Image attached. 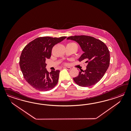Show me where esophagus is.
Listing matches in <instances>:
<instances>
[{
  "mask_svg": "<svg viewBox=\"0 0 131 131\" xmlns=\"http://www.w3.org/2000/svg\"><path fill=\"white\" fill-rule=\"evenodd\" d=\"M64 69H67L68 70H71V67H64Z\"/></svg>",
  "mask_w": 131,
  "mask_h": 131,
  "instance_id": "1",
  "label": "esophagus"
}]
</instances>
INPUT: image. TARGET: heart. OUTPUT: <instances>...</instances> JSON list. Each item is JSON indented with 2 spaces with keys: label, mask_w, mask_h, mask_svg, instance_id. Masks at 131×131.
Masks as SVG:
<instances>
[{
  "label": "heart",
  "mask_w": 131,
  "mask_h": 131,
  "mask_svg": "<svg viewBox=\"0 0 131 131\" xmlns=\"http://www.w3.org/2000/svg\"><path fill=\"white\" fill-rule=\"evenodd\" d=\"M69 44H75V43H69Z\"/></svg>",
  "instance_id": "b5f03b06"
}]
</instances>
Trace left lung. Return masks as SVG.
Here are the masks:
<instances>
[{
    "label": "left lung",
    "mask_w": 131,
    "mask_h": 131,
    "mask_svg": "<svg viewBox=\"0 0 131 131\" xmlns=\"http://www.w3.org/2000/svg\"><path fill=\"white\" fill-rule=\"evenodd\" d=\"M68 40L75 41L84 52L79 59L87 63L86 69L81 70L79 74L73 78L79 86L89 87L99 82L110 65V54L107 46L102 41L90 36H75L68 37Z\"/></svg>",
    "instance_id": "8db88e82"
}]
</instances>
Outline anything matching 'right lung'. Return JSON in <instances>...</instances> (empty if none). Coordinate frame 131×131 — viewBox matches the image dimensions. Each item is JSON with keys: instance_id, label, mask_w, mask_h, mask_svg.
<instances>
[{"instance_id": "obj_1", "label": "right lung", "mask_w": 131, "mask_h": 131, "mask_svg": "<svg viewBox=\"0 0 131 131\" xmlns=\"http://www.w3.org/2000/svg\"><path fill=\"white\" fill-rule=\"evenodd\" d=\"M66 37H40L23 49L20 56V68L26 82L36 90L48 91L58 83L60 71L48 72L46 68V60L50 59L53 47Z\"/></svg>"}]
</instances>
